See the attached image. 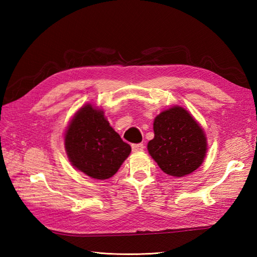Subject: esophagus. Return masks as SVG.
Returning <instances> with one entry per match:
<instances>
[{"label": "esophagus", "mask_w": 257, "mask_h": 257, "mask_svg": "<svg viewBox=\"0 0 257 257\" xmlns=\"http://www.w3.org/2000/svg\"><path fill=\"white\" fill-rule=\"evenodd\" d=\"M132 148H133L134 152H140L144 150L145 146H144V144H134V145H132Z\"/></svg>", "instance_id": "34e87169"}]
</instances>
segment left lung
Returning a JSON list of instances; mask_svg holds the SVG:
<instances>
[{"mask_svg": "<svg viewBox=\"0 0 257 257\" xmlns=\"http://www.w3.org/2000/svg\"><path fill=\"white\" fill-rule=\"evenodd\" d=\"M155 138L148 151L161 170L173 177H183L203 162L206 139L193 117L181 107L162 111L154 122Z\"/></svg>", "mask_w": 257, "mask_h": 257, "instance_id": "8db88e82", "label": "left lung"}]
</instances>
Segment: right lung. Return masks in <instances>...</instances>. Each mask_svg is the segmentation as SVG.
Here are the masks:
<instances>
[{"label":"right lung","instance_id":"obj_1","mask_svg":"<svg viewBox=\"0 0 257 257\" xmlns=\"http://www.w3.org/2000/svg\"><path fill=\"white\" fill-rule=\"evenodd\" d=\"M65 148L76 169L99 180L112 177L132 151L109 125L103 112L91 105L80 108L70 121Z\"/></svg>","mask_w":257,"mask_h":257}]
</instances>
